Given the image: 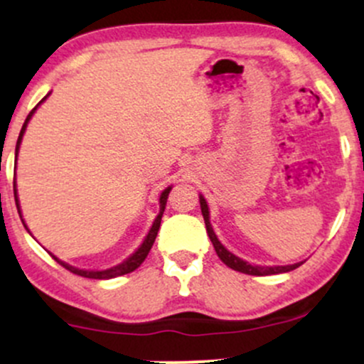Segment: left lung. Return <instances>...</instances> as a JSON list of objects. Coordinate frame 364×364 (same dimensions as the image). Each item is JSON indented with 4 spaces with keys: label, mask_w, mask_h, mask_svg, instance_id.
Here are the masks:
<instances>
[{
    "label": "left lung",
    "mask_w": 364,
    "mask_h": 364,
    "mask_svg": "<svg viewBox=\"0 0 364 364\" xmlns=\"http://www.w3.org/2000/svg\"><path fill=\"white\" fill-rule=\"evenodd\" d=\"M200 207H202V214H203V220H205V225H207L208 237H210L212 245H214L217 257H219L220 260H223L225 265L229 267V269L237 270V272H243L248 275H274V274L291 272V270L298 269V267L303 263V262H299V263H294V265H284V267H260V265H252V263L241 260V258H237L236 255L228 252V250L220 245V241L217 240L214 229H212V225H210V220H208V207H207V202L203 196H200Z\"/></svg>",
    "instance_id": "obj_1"
}]
</instances>
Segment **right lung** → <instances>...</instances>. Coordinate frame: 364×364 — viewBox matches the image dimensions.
I'll return each instance as SVG.
<instances>
[{
	"mask_svg": "<svg viewBox=\"0 0 364 364\" xmlns=\"http://www.w3.org/2000/svg\"><path fill=\"white\" fill-rule=\"evenodd\" d=\"M46 97H48V95H46ZM46 97H44V99H46ZM44 99H43V101H44ZM43 101H41V102H43ZM36 107H37V106H36ZM36 107H34V109H32L31 112H28L27 119H25L22 129H20V135H18V140H16V149H15L16 154H18V147H20V141H22L23 132H25V128H27L28 119H31L32 114H34ZM169 191H171V188H166V190L162 191L161 200H159V202H161V212H159V215L156 217V220H154L152 228H150L149 235H147V237H145L144 243H141L140 248L136 250V252L133 253L132 257L128 258V260H124L123 263H119V265L112 267V269H107V270H101V272H94V270H80V269H75V267L68 265V263H63L61 260H58V258L54 257V255H53V258H54V260H56L58 263H60V265L65 267L66 270H70V272H72V274H77V275H80V277H87V279H112V277H118V275H124V274L133 272V270H136V269H139V267L141 265V263H144V260H145V258H147V255H149V252H150V248H152L154 241H156V236H157V232H159V228H161L162 214H164L166 202H168ZM14 193H15L16 208H18V198H16V186H15V181H14ZM23 225H25V224H23ZM25 228H27V225H25Z\"/></svg>",
	"mask_w": 364,
	"mask_h": 364,
	"instance_id": "obj_1",
	"label": "right lung"
}]
</instances>
